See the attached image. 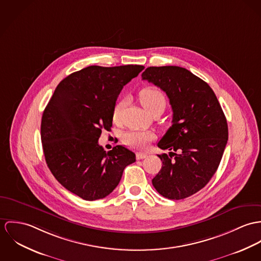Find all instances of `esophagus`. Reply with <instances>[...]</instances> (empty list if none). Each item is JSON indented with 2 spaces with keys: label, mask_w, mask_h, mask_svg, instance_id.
Segmentation results:
<instances>
[{
  "label": "esophagus",
  "mask_w": 261,
  "mask_h": 261,
  "mask_svg": "<svg viewBox=\"0 0 261 261\" xmlns=\"http://www.w3.org/2000/svg\"><path fill=\"white\" fill-rule=\"evenodd\" d=\"M146 157H147V154H145V153H141V152H139V153H137V154H136V158H137L138 160L144 159Z\"/></svg>",
  "instance_id": "esophagus-1"
}]
</instances>
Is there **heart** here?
I'll return each instance as SVG.
<instances>
[{
  "label": "heart",
  "instance_id": "obj_1",
  "mask_svg": "<svg viewBox=\"0 0 261 261\" xmlns=\"http://www.w3.org/2000/svg\"><path fill=\"white\" fill-rule=\"evenodd\" d=\"M140 103L145 109L151 113L156 109H163L166 106V97L159 88L154 86H146L138 93ZM126 106V99H120L113 109V119L119 121L123 110ZM154 139V135L151 132L142 130H130L124 134L123 141L126 145L134 149H144L149 142Z\"/></svg>",
  "mask_w": 261,
  "mask_h": 261
}]
</instances>
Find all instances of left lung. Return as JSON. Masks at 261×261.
Listing matches in <instances>:
<instances>
[{
  "mask_svg": "<svg viewBox=\"0 0 261 261\" xmlns=\"http://www.w3.org/2000/svg\"><path fill=\"white\" fill-rule=\"evenodd\" d=\"M142 80L162 89L173 111L172 126L158 147L162 167L152 179L168 199H184L198 192L216 172L228 140V126L210 86L185 68L148 67Z\"/></svg>",
  "mask_w": 261,
  "mask_h": 261,
  "instance_id": "left-lung-1",
  "label": "left lung"
}]
</instances>
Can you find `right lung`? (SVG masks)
<instances>
[{
    "label": "right lung",
    "instance_id": "1",
    "mask_svg": "<svg viewBox=\"0 0 261 261\" xmlns=\"http://www.w3.org/2000/svg\"><path fill=\"white\" fill-rule=\"evenodd\" d=\"M141 65L89 66L63 79L46 106L41 140L46 163L59 183L84 200L102 199L119 184L135 154L117 145L98 144L112 127L113 109L123 87L144 69Z\"/></svg>",
    "mask_w": 261,
    "mask_h": 261
}]
</instances>
